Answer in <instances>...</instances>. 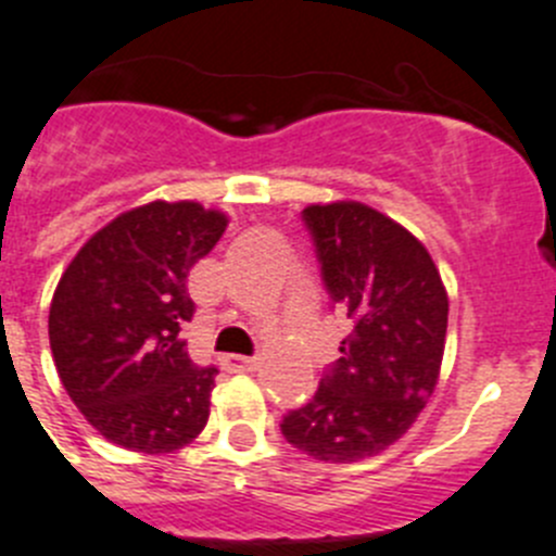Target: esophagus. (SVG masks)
<instances>
[{
	"instance_id": "1",
	"label": "esophagus",
	"mask_w": 556,
	"mask_h": 556,
	"mask_svg": "<svg viewBox=\"0 0 556 556\" xmlns=\"http://www.w3.org/2000/svg\"><path fill=\"white\" fill-rule=\"evenodd\" d=\"M254 365H257V362H254L252 356H236V354L222 356V367L230 372H249L254 370Z\"/></svg>"
}]
</instances>
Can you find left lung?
<instances>
[{
	"label": "left lung",
	"mask_w": 556,
	"mask_h": 556,
	"mask_svg": "<svg viewBox=\"0 0 556 556\" xmlns=\"http://www.w3.org/2000/svg\"><path fill=\"white\" fill-rule=\"evenodd\" d=\"M329 299L349 315L340 359L282 435L326 464H354L395 444L433 395L447 337V290L422 241L365 202L307 205Z\"/></svg>",
	"instance_id": "obj_1"
}]
</instances>
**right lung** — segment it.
Wrapping results in <instances>:
<instances>
[{
    "label": "right lung",
    "instance_id": "right-lung-1",
    "mask_svg": "<svg viewBox=\"0 0 556 556\" xmlns=\"http://www.w3.org/2000/svg\"><path fill=\"white\" fill-rule=\"evenodd\" d=\"M227 216L155 200L96 232L62 274L49 309L56 372L87 422L117 447L173 453L205 428L216 367L189 359L186 290Z\"/></svg>",
    "mask_w": 556,
    "mask_h": 556
}]
</instances>
